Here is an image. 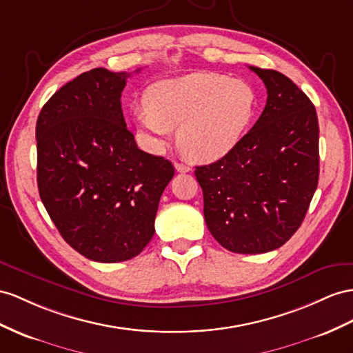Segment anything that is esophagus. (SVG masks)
<instances>
[{"label": "esophagus", "instance_id": "34e87169", "mask_svg": "<svg viewBox=\"0 0 353 353\" xmlns=\"http://www.w3.org/2000/svg\"><path fill=\"white\" fill-rule=\"evenodd\" d=\"M174 167H176L179 173H189V171H191V167L186 165V164H182V162H176Z\"/></svg>", "mask_w": 353, "mask_h": 353}]
</instances>
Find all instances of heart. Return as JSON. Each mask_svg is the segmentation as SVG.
Segmentation results:
<instances>
[{
  "mask_svg": "<svg viewBox=\"0 0 353 353\" xmlns=\"http://www.w3.org/2000/svg\"><path fill=\"white\" fill-rule=\"evenodd\" d=\"M256 104L255 89L246 80L201 71L150 85L134 119L153 152L164 149L179 126L180 152L192 161L212 162L241 140Z\"/></svg>",
  "mask_w": 353,
  "mask_h": 353,
  "instance_id": "b5f03b06",
  "label": "heart"
}]
</instances>
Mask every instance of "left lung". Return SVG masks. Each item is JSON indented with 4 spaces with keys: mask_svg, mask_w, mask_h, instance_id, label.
<instances>
[{
    "mask_svg": "<svg viewBox=\"0 0 353 353\" xmlns=\"http://www.w3.org/2000/svg\"><path fill=\"white\" fill-rule=\"evenodd\" d=\"M267 88V104L227 155L195 167L204 219L221 246L264 254L300 228L319 180V123L314 105L276 70L249 67Z\"/></svg>",
    "mask_w": 353,
    "mask_h": 353,
    "instance_id": "left-lung-1",
    "label": "left lung"
}]
</instances>
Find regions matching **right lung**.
<instances>
[{
	"label": "right lung",
	"instance_id": "right-lung-1",
	"mask_svg": "<svg viewBox=\"0 0 353 353\" xmlns=\"http://www.w3.org/2000/svg\"><path fill=\"white\" fill-rule=\"evenodd\" d=\"M128 73L94 68L43 105L35 126L37 185L68 245L97 263L137 256L155 234V216L174 167L139 149L121 95Z\"/></svg>",
	"mask_w": 353,
	"mask_h": 353
}]
</instances>
